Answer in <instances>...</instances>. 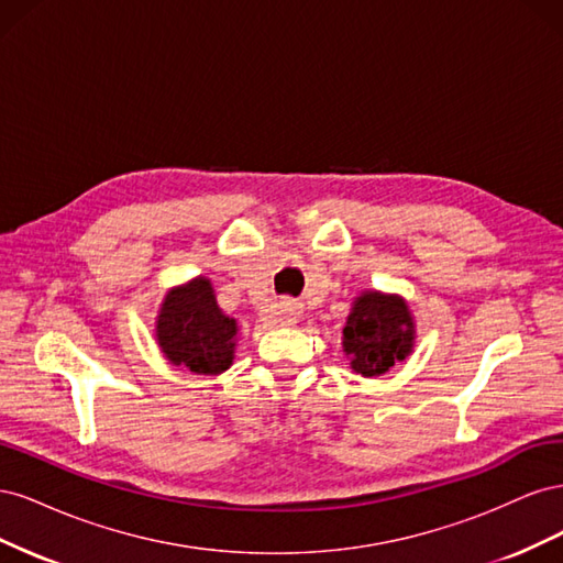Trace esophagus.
Listing matches in <instances>:
<instances>
[{
  "label": "esophagus",
  "mask_w": 563,
  "mask_h": 563,
  "mask_svg": "<svg viewBox=\"0 0 563 563\" xmlns=\"http://www.w3.org/2000/svg\"><path fill=\"white\" fill-rule=\"evenodd\" d=\"M302 314V302L294 298H282L269 308V319L275 323H282V327H291Z\"/></svg>",
  "instance_id": "34e87169"
}]
</instances>
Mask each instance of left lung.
Returning <instances> with one entry per match:
<instances>
[{"instance_id": "8db88e82", "label": "left lung", "mask_w": 563, "mask_h": 563, "mask_svg": "<svg viewBox=\"0 0 563 563\" xmlns=\"http://www.w3.org/2000/svg\"><path fill=\"white\" fill-rule=\"evenodd\" d=\"M416 323L401 296L364 291L354 298L343 329V352L364 378L387 373L413 352Z\"/></svg>"}]
</instances>
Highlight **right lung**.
<instances>
[{"mask_svg":"<svg viewBox=\"0 0 563 563\" xmlns=\"http://www.w3.org/2000/svg\"><path fill=\"white\" fill-rule=\"evenodd\" d=\"M236 331V319L218 308L207 277L172 288L162 302L155 329L166 360L199 376H218L232 366Z\"/></svg>","mask_w":563,"mask_h":563,"instance_id":"obj_1","label":"right lung"}]
</instances>
